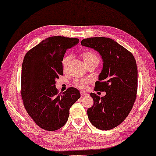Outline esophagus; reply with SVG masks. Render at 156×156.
Masks as SVG:
<instances>
[{"label":"esophagus","mask_w":156,"mask_h":156,"mask_svg":"<svg viewBox=\"0 0 156 156\" xmlns=\"http://www.w3.org/2000/svg\"><path fill=\"white\" fill-rule=\"evenodd\" d=\"M87 95V94H86V93H85V92H81V98H83V97H85V96H86Z\"/></svg>","instance_id":"34e87169"}]
</instances>
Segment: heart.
Returning a JSON list of instances; mask_svg holds the SVG:
<instances>
[{
    "mask_svg": "<svg viewBox=\"0 0 156 156\" xmlns=\"http://www.w3.org/2000/svg\"><path fill=\"white\" fill-rule=\"evenodd\" d=\"M82 57L84 60V62H85V64L88 66L90 64H93V63H96V64H98L100 62V58L96 54L93 52H84L82 53ZM72 58V55H65L63 58L62 59V66L63 70L66 69L68 66L69 63L70 62V60ZM88 83L89 81L87 79H81V80H76L74 81V85L76 87L81 89V90H87L88 87Z\"/></svg>",
    "mask_w": 156,
    "mask_h": 156,
    "instance_id": "obj_1",
    "label": "heart"
}]
</instances>
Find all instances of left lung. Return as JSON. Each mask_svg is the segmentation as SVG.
Listing matches in <instances>:
<instances>
[{"label":"left lung","instance_id":"left-lung-1","mask_svg":"<svg viewBox=\"0 0 156 156\" xmlns=\"http://www.w3.org/2000/svg\"><path fill=\"white\" fill-rule=\"evenodd\" d=\"M81 45L96 50L103 59V69L95 91L106 94L101 98L90 94L94 105L87 109V116L95 127L108 131L122 122L134 105L138 85L135 57L108 37L86 38L81 41Z\"/></svg>","mask_w":156,"mask_h":156}]
</instances>
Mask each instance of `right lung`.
Listing matches in <instances>:
<instances>
[{"label":"right lung","mask_w":156,"mask_h":156,"mask_svg":"<svg viewBox=\"0 0 156 156\" xmlns=\"http://www.w3.org/2000/svg\"><path fill=\"white\" fill-rule=\"evenodd\" d=\"M78 38L52 36L42 40L25 55L22 64L21 94L25 110L40 128L56 131L67 121L69 109L80 98L74 87L60 92L56 79L63 75L62 59Z\"/></svg>","instance_id":"1"}]
</instances>
